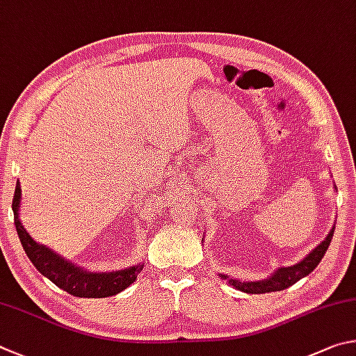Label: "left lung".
I'll return each instance as SVG.
<instances>
[{"label": "left lung", "mask_w": 356, "mask_h": 356, "mask_svg": "<svg viewBox=\"0 0 356 356\" xmlns=\"http://www.w3.org/2000/svg\"><path fill=\"white\" fill-rule=\"evenodd\" d=\"M333 233H334V228L328 233L327 239L322 241V244L317 245L307 258L300 261V263L291 266V267H282V269H278L270 278H267V280L245 283V282H239V280L228 278L227 275H220V277L223 280H228V283L234 286L236 289L247 292V294H266V292L283 291L286 288H289V286H292L294 283H297L300 278L307 277L308 273H311L316 269L317 264H319L321 259L323 258V254H325L330 242H332Z\"/></svg>", "instance_id": "8db88e82"}]
</instances>
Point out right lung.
I'll use <instances>...</instances> for the list:
<instances>
[{
  "label": "right lung",
  "instance_id": "right-lung-1",
  "mask_svg": "<svg viewBox=\"0 0 356 356\" xmlns=\"http://www.w3.org/2000/svg\"><path fill=\"white\" fill-rule=\"evenodd\" d=\"M22 189L20 183H17L14 192V200H12V209H14V222L22 241V245L26 252L31 263L35 266L43 277L53 282L58 288L64 289L68 294L74 297H89V298H102L115 296L129 284L136 282L137 275L143 269L142 264H137L124 270L109 272V273H92L83 270V267H76L68 263L59 254L49 250L45 245L37 244L31 238L26 229L23 228L22 222L18 220V208H20Z\"/></svg>",
  "mask_w": 356,
  "mask_h": 356
}]
</instances>
